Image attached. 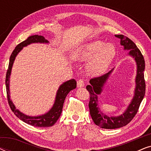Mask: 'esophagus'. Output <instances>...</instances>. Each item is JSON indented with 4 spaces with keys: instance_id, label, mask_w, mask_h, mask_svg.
<instances>
[{
    "instance_id": "1",
    "label": "esophagus",
    "mask_w": 151,
    "mask_h": 151,
    "mask_svg": "<svg viewBox=\"0 0 151 151\" xmlns=\"http://www.w3.org/2000/svg\"><path fill=\"white\" fill-rule=\"evenodd\" d=\"M84 86V82L82 79H80L79 80H78L77 82V86L78 87H83Z\"/></svg>"
}]
</instances>
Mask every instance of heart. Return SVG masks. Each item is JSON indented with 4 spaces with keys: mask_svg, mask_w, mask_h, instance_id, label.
I'll return each mask as SVG.
<instances>
[{
    "mask_svg": "<svg viewBox=\"0 0 151 151\" xmlns=\"http://www.w3.org/2000/svg\"><path fill=\"white\" fill-rule=\"evenodd\" d=\"M115 55V49L112 44H105L101 40H94L84 45L75 55L76 59L88 62L87 71L93 75H99L106 70Z\"/></svg>",
    "mask_w": 151,
    "mask_h": 151,
    "instance_id": "b5f03b06",
    "label": "heart"
}]
</instances>
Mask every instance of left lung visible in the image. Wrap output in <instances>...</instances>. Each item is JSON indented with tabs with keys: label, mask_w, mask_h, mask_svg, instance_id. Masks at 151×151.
Listing matches in <instances>:
<instances>
[{
	"label": "left lung",
	"mask_w": 151,
	"mask_h": 151,
	"mask_svg": "<svg viewBox=\"0 0 151 151\" xmlns=\"http://www.w3.org/2000/svg\"><path fill=\"white\" fill-rule=\"evenodd\" d=\"M115 37L121 40V45L124 49L130 50L129 55L135 58L137 63V76L135 82L136 87L135 95L127 110L122 115L117 117H109L100 111L98 107V96L101 93L102 87L113 69L109 73L99 77L91 78L90 80V85L86 86V88L90 93V100L88 103L90 114L94 123L99 127L106 129H115L123 127L128 124L135 115L137 114L146 91V84L144 80V69L145 61L141 51L136 45L124 35H115Z\"/></svg>",
	"instance_id": "obj_1"
}]
</instances>
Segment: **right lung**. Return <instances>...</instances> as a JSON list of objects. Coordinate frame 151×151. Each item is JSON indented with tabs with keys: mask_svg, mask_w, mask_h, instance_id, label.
Wrapping results in <instances>:
<instances>
[{
	"mask_svg": "<svg viewBox=\"0 0 151 151\" xmlns=\"http://www.w3.org/2000/svg\"><path fill=\"white\" fill-rule=\"evenodd\" d=\"M34 42H49L48 40H46L44 37L42 36H38V35H34V36H31L28 37L27 39L24 40L23 42H20L18 44L14 50L12 52L11 56L9 58V63L8 69L7 71L5 78V85H6V91H7V97L9 105L11 108L13 113L17 116L20 119L23 121L28 124H30L33 127H50L54 124L59 119L60 114L63 111V104L65 102V100L67 97V94L69 93L70 91L74 89L76 87V81L74 79H71L69 81L65 82L62 85H60V88L58 90L56 98L54 102V104L50 111L46 114H44L40 116L37 117H31L26 115L20 112L18 109H16L15 106L12 102V101L10 99L9 96V76L11 74V71L12 65L15 60V58L20 51H21L22 47L27 46L28 45L31 43Z\"/></svg>",
	"mask_w": 151,
	"mask_h": 151,
	"instance_id": "1",
	"label": "right lung"
}]
</instances>
